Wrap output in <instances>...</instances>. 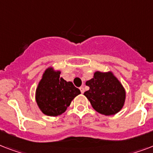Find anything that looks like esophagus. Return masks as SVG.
I'll return each mask as SVG.
<instances>
[{
	"label": "esophagus",
	"instance_id": "esophagus-1",
	"mask_svg": "<svg viewBox=\"0 0 153 153\" xmlns=\"http://www.w3.org/2000/svg\"><path fill=\"white\" fill-rule=\"evenodd\" d=\"M79 90H80V91H81L82 94L84 93V91H85V90H84V87L83 86H81L80 88H79Z\"/></svg>",
	"mask_w": 153,
	"mask_h": 153
}]
</instances>
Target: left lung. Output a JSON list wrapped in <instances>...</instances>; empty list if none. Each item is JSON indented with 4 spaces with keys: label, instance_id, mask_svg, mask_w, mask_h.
Masks as SVG:
<instances>
[{
    "label": "left lung",
    "instance_id": "8db88e82",
    "mask_svg": "<svg viewBox=\"0 0 153 153\" xmlns=\"http://www.w3.org/2000/svg\"><path fill=\"white\" fill-rule=\"evenodd\" d=\"M90 90L84 93L96 111L104 115L117 114L123 107L126 91L111 72L97 71L86 82Z\"/></svg>",
    "mask_w": 153,
    "mask_h": 153
}]
</instances>
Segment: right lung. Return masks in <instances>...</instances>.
<instances>
[{
    "label": "right lung",
    "mask_w": 153,
    "mask_h": 153,
    "mask_svg": "<svg viewBox=\"0 0 153 153\" xmlns=\"http://www.w3.org/2000/svg\"><path fill=\"white\" fill-rule=\"evenodd\" d=\"M59 71L47 69L36 89V99L43 113L48 116H58L66 111L74 97L81 94L71 82L59 78Z\"/></svg>",
    "instance_id": "obj_1"
}]
</instances>
